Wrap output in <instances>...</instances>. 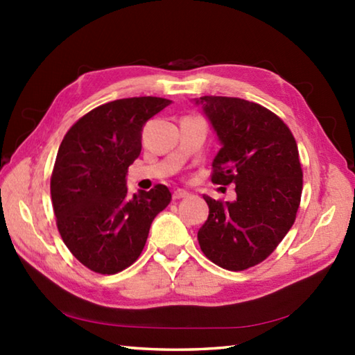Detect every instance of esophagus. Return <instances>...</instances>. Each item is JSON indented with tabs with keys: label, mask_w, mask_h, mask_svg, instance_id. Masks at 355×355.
Returning <instances> with one entry per match:
<instances>
[{
	"label": "esophagus",
	"mask_w": 355,
	"mask_h": 355,
	"mask_svg": "<svg viewBox=\"0 0 355 355\" xmlns=\"http://www.w3.org/2000/svg\"><path fill=\"white\" fill-rule=\"evenodd\" d=\"M188 196H189V194H188V191H184V189H175V191H173V194H172L173 200L184 199V197H188Z\"/></svg>",
	"instance_id": "34e87169"
}]
</instances>
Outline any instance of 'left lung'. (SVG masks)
Returning a JSON list of instances; mask_svg holds the SVG:
<instances>
[{"label": "left lung", "instance_id": "1", "mask_svg": "<svg viewBox=\"0 0 355 355\" xmlns=\"http://www.w3.org/2000/svg\"><path fill=\"white\" fill-rule=\"evenodd\" d=\"M220 142L211 182L236 184V200L203 196L209 214L197 233L200 249L228 271L255 266L290 230L302 194L297 144L284 120L235 97L196 98Z\"/></svg>", "mask_w": 355, "mask_h": 355}]
</instances>
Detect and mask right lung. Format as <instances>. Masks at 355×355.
<instances>
[{"instance_id": "right-lung-1", "label": "right lung", "mask_w": 355, "mask_h": 355, "mask_svg": "<svg viewBox=\"0 0 355 355\" xmlns=\"http://www.w3.org/2000/svg\"><path fill=\"white\" fill-rule=\"evenodd\" d=\"M171 103L159 97L110 101L78 120L59 146L50 184L58 230L94 272L131 266L155 216L169 205L164 184L131 197L127 173L141 153L144 125Z\"/></svg>"}]
</instances>
